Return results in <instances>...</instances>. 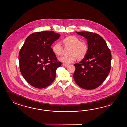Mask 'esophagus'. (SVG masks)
<instances>
[{"label": "esophagus", "instance_id": "obj_1", "mask_svg": "<svg viewBox=\"0 0 127 127\" xmlns=\"http://www.w3.org/2000/svg\"><path fill=\"white\" fill-rule=\"evenodd\" d=\"M63 66H64V67H67V66H68V65L66 64H63Z\"/></svg>", "mask_w": 127, "mask_h": 127}]
</instances>
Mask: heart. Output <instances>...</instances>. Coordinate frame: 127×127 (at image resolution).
I'll return each instance as SVG.
<instances>
[{"mask_svg": "<svg viewBox=\"0 0 127 127\" xmlns=\"http://www.w3.org/2000/svg\"><path fill=\"white\" fill-rule=\"evenodd\" d=\"M66 47H70L69 55L60 57L59 60L64 64H68L77 60H82L86 55L88 51V45L86 42L80 41L76 36H69L63 39ZM52 51L57 56L62 54L63 48L60 43H55L52 47Z\"/></svg>", "mask_w": 127, "mask_h": 127, "instance_id": "obj_1", "label": "heart"}]
</instances>
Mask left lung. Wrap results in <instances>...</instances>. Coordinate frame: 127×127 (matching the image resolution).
Masks as SVG:
<instances>
[{
  "instance_id": "8db88e82",
  "label": "left lung",
  "mask_w": 127,
  "mask_h": 127,
  "mask_svg": "<svg viewBox=\"0 0 127 127\" xmlns=\"http://www.w3.org/2000/svg\"><path fill=\"white\" fill-rule=\"evenodd\" d=\"M76 32L86 39L88 51L80 62L74 64V80L81 88L95 89L103 83L110 72V50L105 41L98 34L87 31Z\"/></svg>"
}]
</instances>
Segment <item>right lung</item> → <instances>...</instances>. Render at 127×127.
Masks as SVG:
<instances>
[{
  "label": "right lung",
  "instance_id": "1",
  "mask_svg": "<svg viewBox=\"0 0 127 127\" xmlns=\"http://www.w3.org/2000/svg\"><path fill=\"white\" fill-rule=\"evenodd\" d=\"M60 35L54 31L34 32L26 39L19 55L20 72L25 80L38 89L54 81L56 70L61 65L51 48Z\"/></svg>",
  "mask_w": 127,
  "mask_h": 127
}]
</instances>
